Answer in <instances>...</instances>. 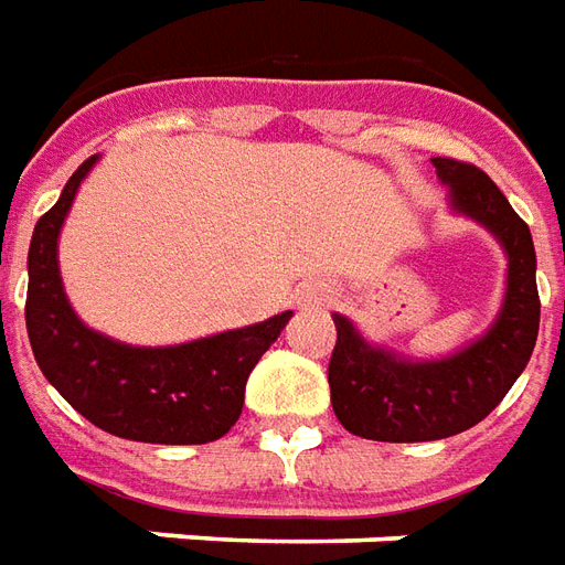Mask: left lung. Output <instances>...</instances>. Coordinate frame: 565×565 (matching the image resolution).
Listing matches in <instances>:
<instances>
[{
	"mask_svg": "<svg viewBox=\"0 0 565 565\" xmlns=\"http://www.w3.org/2000/svg\"><path fill=\"white\" fill-rule=\"evenodd\" d=\"M433 166L448 184L450 209L481 223L505 250V299L481 339L441 360H408L369 344L351 320L332 315V412L348 433L372 441H436L484 420L521 379L539 335L530 226L481 169L450 157H433Z\"/></svg>",
	"mask_w": 565,
	"mask_h": 565,
	"instance_id": "1",
	"label": "left lung"
}]
</instances>
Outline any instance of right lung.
I'll list each match as a JSON object with an SVG mask.
<instances>
[{
	"label": "right lung",
	"instance_id": "obj_1",
	"mask_svg": "<svg viewBox=\"0 0 565 565\" xmlns=\"http://www.w3.org/2000/svg\"><path fill=\"white\" fill-rule=\"evenodd\" d=\"M96 160L81 162L32 233L26 332L35 363L78 415L111 436L150 445L214 441L238 420L250 369L281 335L294 311L166 348L124 344L90 330L68 306L56 238Z\"/></svg>",
	"mask_w": 565,
	"mask_h": 565
}]
</instances>
